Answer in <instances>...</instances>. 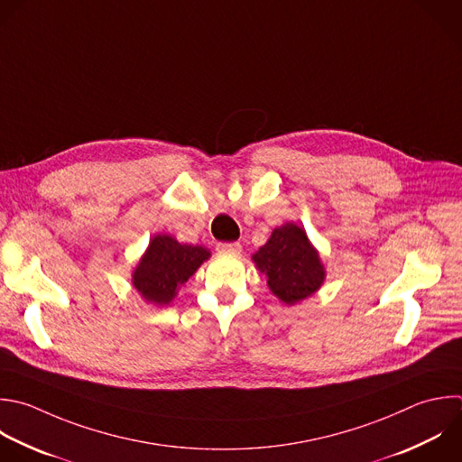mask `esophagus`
<instances>
[{"instance_id":"obj_1","label":"esophagus","mask_w":462,"mask_h":462,"mask_svg":"<svg viewBox=\"0 0 462 462\" xmlns=\"http://www.w3.org/2000/svg\"><path fill=\"white\" fill-rule=\"evenodd\" d=\"M218 253H231V254H240L242 253V244L240 242H220L217 244Z\"/></svg>"}]
</instances>
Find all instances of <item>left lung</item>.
Instances as JSON below:
<instances>
[{
    "label": "left lung",
    "instance_id": "8db88e82",
    "mask_svg": "<svg viewBox=\"0 0 462 462\" xmlns=\"http://www.w3.org/2000/svg\"><path fill=\"white\" fill-rule=\"evenodd\" d=\"M253 260L267 276L269 289L287 305L314 294L325 278L316 249L296 224L276 227Z\"/></svg>",
    "mask_w": 462,
    "mask_h": 462
}]
</instances>
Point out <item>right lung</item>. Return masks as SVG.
<instances>
[{"label":"right lung","mask_w":462,"mask_h":462,"mask_svg":"<svg viewBox=\"0 0 462 462\" xmlns=\"http://www.w3.org/2000/svg\"><path fill=\"white\" fill-rule=\"evenodd\" d=\"M208 258L209 251L200 245L180 244L173 236L157 235L134 273V285L144 300L166 305Z\"/></svg>","instance_id":"1"}]
</instances>
